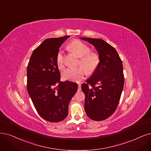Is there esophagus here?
Instances as JSON below:
<instances>
[{
  "instance_id": "obj_1",
  "label": "esophagus",
  "mask_w": 151,
  "mask_h": 151,
  "mask_svg": "<svg viewBox=\"0 0 151 151\" xmlns=\"http://www.w3.org/2000/svg\"><path fill=\"white\" fill-rule=\"evenodd\" d=\"M78 90L80 91L81 90V85L80 84V83H78Z\"/></svg>"
}]
</instances>
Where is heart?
I'll list each match as a JSON object with an SVG mask.
<instances>
[{"mask_svg": "<svg viewBox=\"0 0 151 151\" xmlns=\"http://www.w3.org/2000/svg\"><path fill=\"white\" fill-rule=\"evenodd\" d=\"M70 51L75 53L80 57L77 68H68L62 73V77L65 80L71 81H80L86 73L92 74L96 70L100 63L99 55L94 52H91V48L85 43L79 40H74L71 42L67 47ZM57 65L60 70L64 68V55L61 50L57 55Z\"/></svg>", "mask_w": 151, "mask_h": 151, "instance_id": "heart-1", "label": "heart"}]
</instances>
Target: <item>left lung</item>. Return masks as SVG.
Returning <instances> with one entry per match:
<instances>
[{
  "instance_id": "1",
  "label": "left lung",
  "mask_w": 151,
  "mask_h": 151,
  "mask_svg": "<svg viewBox=\"0 0 151 151\" xmlns=\"http://www.w3.org/2000/svg\"><path fill=\"white\" fill-rule=\"evenodd\" d=\"M81 39L92 44L100 58L96 70L81 85L85 109L90 119L103 121L112 115L118 106L124 83L122 62L116 49L102 39Z\"/></svg>"
}]
</instances>
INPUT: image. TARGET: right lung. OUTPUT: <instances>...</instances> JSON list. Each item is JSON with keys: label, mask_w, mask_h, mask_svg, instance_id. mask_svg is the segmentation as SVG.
Segmentation results:
<instances>
[{"label": "right lung", "mask_w": 151, "mask_h": 151, "mask_svg": "<svg viewBox=\"0 0 151 151\" xmlns=\"http://www.w3.org/2000/svg\"><path fill=\"white\" fill-rule=\"evenodd\" d=\"M68 37L45 40L33 50L27 66L28 93L38 114L49 122L66 118L69 103L78 90L76 83L60 81L56 61L60 47Z\"/></svg>", "instance_id": "right-lung-1"}]
</instances>
